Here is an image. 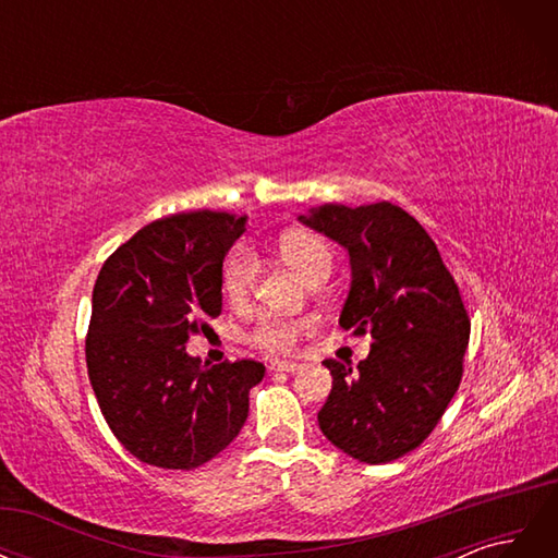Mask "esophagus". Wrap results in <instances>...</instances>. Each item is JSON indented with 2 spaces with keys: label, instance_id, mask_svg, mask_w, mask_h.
<instances>
[{
  "label": "esophagus",
  "instance_id": "obj_1",
  "mask_svg": "<svg viewBox=\"0 0 558 558\" xmlns=\"http://www.w3.org/2000/svg\"><path fill=\"white\" fill-rule=\"evenodd\" d=\"M298 369H302V365L293 363V361H272V363H269V373H298Z\"/></svg>",
  "mask_w": 558,
  "mask_h": 558
}]
</instances>
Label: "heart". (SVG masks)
Here are the masks:
<instances>
[{"label":"heart","instance_id":"1","mask_svg":"<svg viewBox=\"0 0 558 558\" xmlns=\"http://www.w3.org/2000/svg\"><path fill=\"white\" fill-rule=\"evenodd\" d=\"M281 260L302 279L330 269V248L326 242L305 232H286L277 244ZM258 277V258L248 248H234L223 265V293L232 305H244ZM312 328V318H263L253 330V342L267 351H291L302 332Z\"/></svg>","mask_w":558,"mask_h":558}]
</instances>
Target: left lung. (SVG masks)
<instances>
[{"mask_svg": "<svg viewBox=\"0 0 558 558\" xmlns=\"http://www.w3.org/2000/svg\"><path fill=\"white\" fill-rule=\"evenodd\" d=\"M298 221L347 248L340 326L373 337L356 369L324 361L332 388L320 433L361 463L396 461L426 440L459 391L470 337L459 286L430 234L391 202L356 209L328 202Z\"/></svg>", "mask_w": 558, "mask_h": 558, "instance_id": "1", "label": "left lung"}]
</instances>
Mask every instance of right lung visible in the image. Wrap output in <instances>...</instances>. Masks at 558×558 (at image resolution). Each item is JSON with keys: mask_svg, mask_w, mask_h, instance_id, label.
<instances>
[{"mask_svg": "<svg viewBox=\"0 0 558 558\" xmlns=\"http://www.w3.org/2000/svg\"><path fill=\"white\" fill-rule=\"evenodd\" d=\"M246 230L228 211L148 223L99 269L86 363L111 433L140 461L193 470L221 453L248 416L258 361L202 365L185 351L223 307V260Z\"/></svg>", "mask_w": 558, "mask_h": 558, "instance_id": "1", "label": "right lung"}]
</instances>
